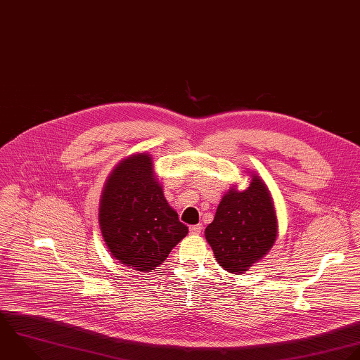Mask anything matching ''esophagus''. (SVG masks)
Listing matches in <instances>:
<instances>
[{
    "label": "esophagus",
    "mask_w": 360,
    "mask_h": 360,
    "mask_svg": "<svg viewBox=\"0 0 360 360\" xmlns=\"http://www.w3.org/2000/svg\"><path fill=\"white\" fill-rule=\"evenodd\" d=\"M202 224H195V226H191L189 227V233L192 234V236H198V234H200V231H202Z\"/></svg>",
    "instance_id": "34e87169"
}]
</instances>
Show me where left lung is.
Returning <instances> with one entry per match:
<instances>
[{
	"label": "left lung",
	"mask_w": 360,
	"mask_h": 360,
	"mask_svg": "<svg viewBox=\"0 0 360 360\" xmlns=\"http://www.w3.org/2000/svg\"><path fill=\"white\" fill-rule=\"evenodd\" d=\"M248 175V188H230L217 206L214 220L205 230L219 265L238 275L261 261L278 237L274 198L257 172Z\"/></svg>",
	"instance_id": "left-lung-1"
}]
</instances>
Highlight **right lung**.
<instances>
[{
	"instance_id": "right-lung-1",
	"label": "right lung",
	"mask_w": 360,
	"mask_h": 360,
	"mask_svg": "<svg viewBox=\"0 0 360 360\" xmlns=\"http://www.w3.org/2000/svg\"><path fill=\"white\" fill-rule=\"evenodd\" d=\"M103 241L119 264L153 272L188 234L164 198L147 151L123 158L109 174L99 202Z\"/></svg>"
}]
</instances>
